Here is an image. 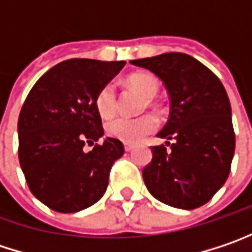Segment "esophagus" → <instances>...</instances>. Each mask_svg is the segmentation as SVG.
I'll list each match as a JSON object with an SVG mask.
<instances>
[{"label":"esophagus","instance_id":"esophagus-1","mask_svg":"<svg viewBox=\"0 0 252 252\" xmlns=\"http://www.w3.org/2000/svg\"><path fill=\"white\" fill-rule=\"evenodd\" d=\"M124 148H126V153H129V151L134 150V145H132V144H124Z\"/></svg>","mask_w":252,"mask_h":252}]
</instances>
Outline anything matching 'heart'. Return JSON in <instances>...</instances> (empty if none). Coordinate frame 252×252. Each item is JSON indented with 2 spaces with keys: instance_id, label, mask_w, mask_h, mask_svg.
Listing matches in <instances>:
<instances>
[{
  "instance_id": "1",
  "label": "heart",
  "mask_w": 252,
  "mask_h": 252,
  "mask_svg": "<svg viewBox=\"0 0 252 252\" xmlns=\"http://www.w3.org/2000/svg\"><path fill=\"white\" fill-rule=\"evenodd\" d=\"M126 82L137 91H140L142 95L153 98L157 95L159 90V84L157 81L156 77L150 74H132L126 78ZM151 104V99H148ZM95 108L98 114L108 120L112 118L117 110H118V99H117V88L112 82L104 84L95 94ZM158 126V121L154 115H141L135 118H128V117H118L115 120H111L107 123V134L115 138V140L123 141L126 144H134L138 142L148 134L154 132Z\"/></svg>"
}]
</instances>
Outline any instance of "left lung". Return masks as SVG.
<instances>
[{"instance_id": "obj_1", "label": "left lung", "mask_w": 252, "mask_h": 252, "mask_svg": "<svg viewBox=\"0 0 252 252\" xmlns=\"http://www.w3.org/2000/svg\"><path fill=\"white\" fill-rule=\"evenodd\" d=\"M154 72L170 95V118L154 145L153 159L142 170L157 200L194 210L211 200L227 181L235 150L231 105L224 85L211 69L191 55L167 52L131 61Z\"/></svg>"}]
</instances>
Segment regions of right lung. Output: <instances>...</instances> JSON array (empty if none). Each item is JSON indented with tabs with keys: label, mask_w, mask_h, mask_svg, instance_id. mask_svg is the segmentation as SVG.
Listing matches in <instances>:
<instances>
[{
	"label": "right lung",
	"mask_w": 252,
	"mask_h": 252,
	"mask_svg": "<svg viewBox=\"0 0 252 252\" xmlns=\"http://www.w3.org/2000/svg\"><path fill=\"white\" fill-rule=\"evenodd\" d=\"M126 61L72 58L48 69L27 95L18 117V158L30 191L57 213H77L99 200L112 164L124 154L104 135L96 91ZM96 144H94V142ZM85 143L94 145L87 153Z\"/></svg>",
	"instance_id": "right-lung-1"
}]
</instances>
